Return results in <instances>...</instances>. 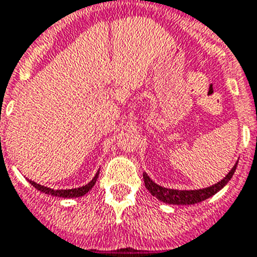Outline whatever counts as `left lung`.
<instances>
[{
  "mask_svg": "<svg viewBox=\"0 0 257 257\" xmlns=\"http://www.w3.org/2000/svg\"><path fill=\"white\" fill-rule=\"evenodd\" d=\"M236 166H238V162L235 163L234 167L228 171L227 175L222 179L221 182L201 189H189L188 191V189L165 188V187L153 182L146 172H144V182H145L146 189L153 196L158 198L159 201L165 202V204H172V205H195L198 202L205 201L206 198L212 197L217 192L221 191L232 178L235 170H236Z\"/></svg>",
  "mask_w": 257,
  "mask_h": 257,
  "instance_id": "8db88e82",
  "label": "left lung"
}]
</instances>
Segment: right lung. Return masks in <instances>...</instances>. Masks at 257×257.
Returning a JSON list of instances; mask_svg holds the SVG:
<instances>
[{"label":"right lung","mask_w":257,"mask_h":257,"mask_svg":"<svg viewBox=\"0 0 257 257\" xmlns=\"http://www.w3.org/2000/svg\"><path fill=\"white\" fill-rule=\"evenodd\" d=\"M98 176H99V171L96 172L95 176L91 179V182H88L86 185H82V187H79V188H73V189H53V188H49V187H44V185L42 184H38V183H35L34 180H30V179H27V180H29L30 184H31L32 187H35L38 191L43 192V193H45V195L56 196V197H62V198H75V197H82V196H85L86 193H87V192L90 191L94 185H95Z\"/></svg>","instance_id":"obj_1"}]
</instances>
